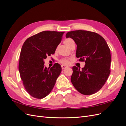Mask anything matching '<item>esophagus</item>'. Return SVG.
<instances>
[{"instance_id":"1","label":"esophagus","mask_w":126,"mask_h":126,"mask_svg":"<svg viewBox=\"0 0 126 126\" xmlns=\"http://www.w3.org/2000/svg\"><path fill=\"white\" fill-rule=\"evenodd\" d=\"M67 67V66L63 65V64H62V69H65V68H66Z\"/></svg>"}]
</instances>
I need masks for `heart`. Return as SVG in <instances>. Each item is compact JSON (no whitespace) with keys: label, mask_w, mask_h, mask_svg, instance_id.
I'll return each instance as SVG.
<instances>
[{"label":"heart","mask_w":126,"mask_h":126,"mask_svg":"<svg viewBox=\"0 0 126 126\" xmlns=\"http://www.w3.org/2000/svg\"><path fill=\"white\" fill-rule=\"evenodd\" d=\"M72 41H73V40L71 38H67L64 40V43L67 46L68 44L70 43V42H71ZM60 62L61 63H62L63 64H67L69 63V60H68V59H67L66 58H63L60 60Z\"/></svg>","instance_id":"obj_1"}]
</instances>
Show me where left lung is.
<instances>
[{
    "mask_svg": "<svg viewBox=\"0 0 126 126\" xmlns=\"http://www.w3.org/2000/svg\"><path fill=\"white\" fill-rule=\"evenodd\" d=\"M66 36L75 41L76 56L86 63L81 70L76 66L72 67V85L83 94L97 93L104 85L110 72L111 55L106 40L99 34L86 30L68 32Z\"/></svg>",
    "mask_w": 126,
    "mask_h": 126,
    "instance_id": "1",
    "label": "left lung"
}]
</instances>
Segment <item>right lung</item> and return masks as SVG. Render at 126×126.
<instances>
[{
	"label": "right lung",
	"instance_id": "obj_1",
	"mask_svg": "<svg viewBox=\"0 0 126 126\" xmlns=\"http://www.w3.org/2000/svg\"><path fill=\"white\" fill-rule=\"evenodd\" d=\"M64 32H42L28 38L22 45L19 71L25 89L34 98L48 96L60 74L62 67L59 63L49 69L45 67L44 59L55 54Z\"/></svg>",
	"mask_w": 126,
	"mask_h": 126
}]
</instances>
